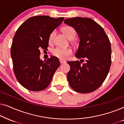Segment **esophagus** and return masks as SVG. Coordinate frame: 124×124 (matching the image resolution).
<instances>
[{"label":"esophagus","instance_id":"34e87169","mask_svg":"<svg viewBox=\"0 0 124 124\" xmlns=\"http://www.w3.org/2000/svg\"><path fill=\"white\" fill-rule=\"evenodd\" d=\"M60 64H64V63H65L66 62L65 60H60Z\"/></svg>","mask_w":124,"mask_h":124}]
</instances>
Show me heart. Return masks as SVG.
<instances>
[{"label": "heart", "instance_id": "obj_1", "mask_svg": "<svg viewBox=\"0 0 124 124\" xmlns=\"http://www.w3.org/2000/svg\"><path fill=\"white\" fill-rule=\"evenodd\" d=\"M62 31L69 39H73L76 35V31L72 26H67L62 28ZM56 35L55 30L52 31L49 35L48 41L50 43L53 41L54 37ZM72 54V50L70 48H63L60 47H56L52 50V54L55 56L58 57L61 60L67 59Z\"/></svg>", "mask_w": 124, "mask_h": 124}]
</instances>
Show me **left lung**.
Instances as JSON below:
<instances>
[{
  "label": "left lung",
  "instance_id": "1",
  "mask_svg": "<svg viewBox=\"0 0 124 124\" xmlns=\"http://www.w3.org/2000/svg\"><path fill=\"white\" fill-rule=\"evenodd\" d=\"M64 23L75 29L79 38L75 56L85 60L68 62L70 69L67 75L70 87L76 92L89 93L98 89L106 78L111 64L109 39L101 25L93 19L73 17Z\"/></svg>",
  "mask_w": 124,
  "mask_h": 124
}]
</instances>
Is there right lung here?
I'll use <instances>...</instances> for the list:
<instances>
[{
    "instance_id": "add662e5",
    "label": "right lung",
    "mask_w": 124,
    "mask_h": 124,
    "mask_svg": "<svg viewBox=\"0 0 124 124\" xmlns=\"http://www.w3.org/2000/svg\"><path fill=\"white\" fill-rule=\"evenodd\" d=\"M64 19L48 16L31 17L15 33L11 48L13 70L18 82L25 89L42 91L50 85L60 64L53 56L47 60H40V50H46L50 33Z\"/></svg>"
}]
</instances>
